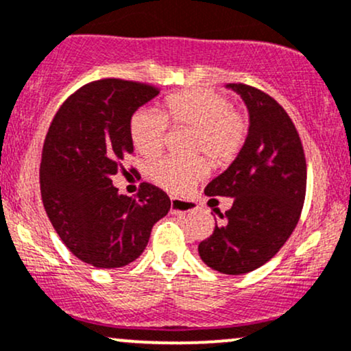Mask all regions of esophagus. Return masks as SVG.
<instances>
[{
	"instance_id": "obj_1",
	"label": "esophagus",
	"mask_w": 351,
	"mask_h": 351,
	"mask_svg": "<svg viewBox=\"0 0 351 351\" xmlns=\"http://www.w3.org/2000/svg\"><path fill=\"white\" fill-rule=\"evenodd\" d=\"M170 209L173 214H186V213H191V210L196 209V204H194L193 201L180 199V197H171Z\"/></svg>"
}]
</instances>
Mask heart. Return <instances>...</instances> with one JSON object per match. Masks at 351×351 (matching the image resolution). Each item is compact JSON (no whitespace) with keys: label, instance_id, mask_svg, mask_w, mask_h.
Returning a JSON list of instances; mask_svg holds the SVG:
<instances>
[{"label":"heart","instance_id":"heart-1","mask_svg":"<svg viewBox=\"0 0 351 351\" xmlns=\"http://www.w3.org/2000/svg\"><path fill=\"white\" fill-rule=\"evenodd\" d=\"M165 114L138 109L130 117V138L138 154L152 157L163 149L170 120L175 128L191 129V154H204L214 167H227L239 157L248 137L250 121L232 106L222 93L209 88H189L165 98ZM209 165L202 157L189 160L158 158L147 167V175L160 188L183 194L204 178Z\"/></svg>","mask_w":351,"mask_h":351}]
</instances>
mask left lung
<instances>
[{"instance_id":"1","label":"left lung","mask_w":351,"mask_h":351,"mask_svg":"<svg viewBox=\"0 0 351 351\" xmlns=\"http://www.w3.org/2000/svg\"><path fill=\"white\" fill-rule=\"evenodd\" d=\"M250 114L248 137L239 157L206 186L208 196H229L210 237L197 247L216 271L243 274L280 252L296 229L306 197L307 168L296 125L285 108L258 88L230 83Z\"/></svg>"}]
</instances>
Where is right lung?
<instances>
[{
    "mask_svg": "<svg viewBox=\"0 0 351 351\" xmlns=\"http://www.w3.org/2000/svg\"><path fill=\"white\" fill-rule=\"evenodd\" d=\"M158 93L121 78L91 82L66 98L45 135L39 173L45 213L69 250L91 267L132 263L170 210V197L154 184L141 183L137 197H129L111 180L125 173L122 162L134 152L130 117Z\"/></svg>",
    "mask_w": 351,
    "mask_h": 351,
    "instance_id": "1",
    "label": "right lung"
}]
</instances>
